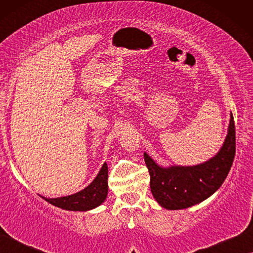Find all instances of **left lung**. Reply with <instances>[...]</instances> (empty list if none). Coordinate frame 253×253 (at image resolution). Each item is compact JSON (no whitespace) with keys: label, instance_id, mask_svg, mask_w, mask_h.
I'll list each match as a JSON object with an SVG mask.
<instances>
[{"label":"left lung","instance_id":"1","mask_svg":"<svg viewBox=\"0 0 253 253\" xmlns=\"http://www.w3.org/2000/svg\"><path fill=\"white\" fill-rule=\"evenodd\" d=\"M235 152L236 136L231 114L223 146L215 157L202 165L162 168L144 153L145 164L151 176L152 195L167 210H183L202 203L222 185L233 166Z\"/></svg>","mask_w":253,"mask_h":253}]
</instances>
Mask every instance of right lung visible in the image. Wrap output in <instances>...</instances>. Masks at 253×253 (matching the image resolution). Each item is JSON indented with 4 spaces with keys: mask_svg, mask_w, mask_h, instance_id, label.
Segmentation results:
<instances>
[{
    "mask_svg": "<svg viewBox=\"0 0 253 253\" xmlns=\"http://www.w3.org/2000/svg\"><path fill=\"white\" fill-rule=\"evenodd\" d=\"M108 193V166L103 164L101 170L87 188L75 195L60 198H44L51 205L68 211H88L105 202Z\"/></svg>",
    "mask_w": 253,
    "mask_h": 253,
    "instance_id": "add662e5",
    "label": "right lung"
}]
</instances>
